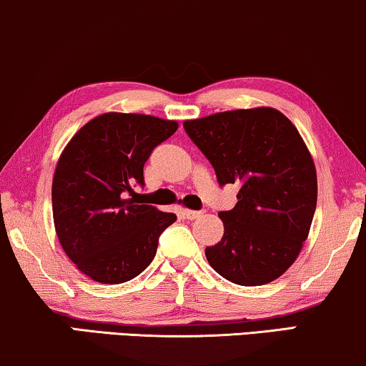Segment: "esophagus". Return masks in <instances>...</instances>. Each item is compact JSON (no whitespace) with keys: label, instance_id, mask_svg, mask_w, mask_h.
Returning a JSON list of instances; mask_svg holds the SVG:
<instances>
[{"label":"esophagus","instance_id":"obj_1","mask_svg":"<svg viewBox=\"0 0 366 366\" xmlns=\"http://www.w3.org/2000/svg\"><path fill=\"white\" fill-rule=\"evenodd\" d=\"M203 214V212H194V209H183V217L188 219H197Z\"/></svg>","mask_w":366,"mask_h":366}]
</instances>
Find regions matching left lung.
<instances>
[{"label": "left lung", "mask_w": 366, "mask_h": 366, "mask_svg": "<svg viewBox=\"0 0 366 366\" xmlns=\"http://www.w3.org/2000/svg\"><path fill=\"white\" fill-rule=\"evenodd\" d=\"M183 128L218 183L239 184L234 208L218 213L224 233L204 249L208 263L242 287L282 277L302 252L317 208V169L298 129L268 107L187 119Z\"/></svg>", "instance_id": "1"}]
</instances>
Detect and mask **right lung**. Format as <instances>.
Returning a JSON list of instances; mask_svg holds the SVG:
<instances>
[{
    "label": "right lung",
    "mask_w": 366,
    "mask_h": 366,
    "mask_svg": "<svg viewBox=\"0 0 366 366\" xmlns=\"http://www.w3.org/2000/svg\"><path fill=\"white\" fill-rule=\"evenodd\" d=\"M178 123L149 114L104 113L69 139L54 169L51 199L59 243L79 272L118 285L153 262L158 238L177 214L137 204L132 184Z\"/></svg>",
    "instance_id": "add662e5"
}]
</instances>
